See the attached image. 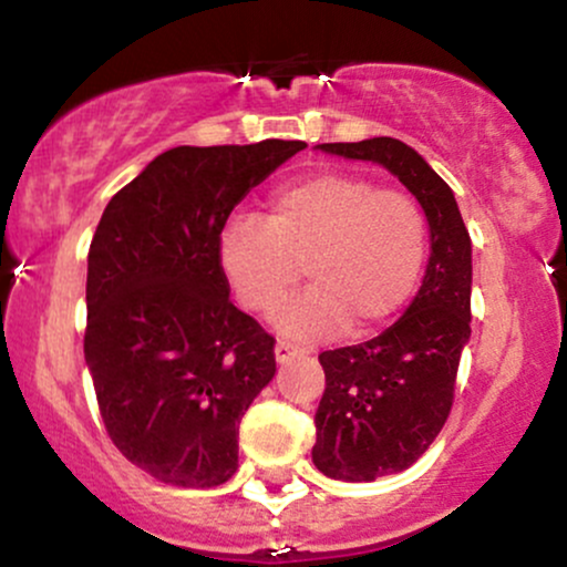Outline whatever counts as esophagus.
I'll list each match as a JSON object with an SVG mask.
<instances>
[{
	"label": "esophagus",
	"mask_w": 567,
	"mask_h": 567,
	"mask_svg": "<svg viewBox=\"0 0 567 567\" xmlns=\"http://www.w3.org/2000/svg\"><path fill=\"white\" fill-rule=\"evenodd\" d=\"M298 354H301V351H298L296 347H292V343H288V341H277V347H275V357H277L279 365H285V362L296 360Z\"/></svg>",
	"instance_id": "esophagus-1"
}]
</instances>
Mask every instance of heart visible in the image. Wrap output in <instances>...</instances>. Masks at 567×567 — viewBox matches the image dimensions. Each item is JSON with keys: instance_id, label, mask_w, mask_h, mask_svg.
Returning a JSON list of instances; mask_svg holds the SVG:
<instances>
[{"instance_id": "heart-1", "label": "heart", "mask_w": 567, "mask_h": 567, "mask_svg": "<svg viewBox=\"0 0 567 567\" xmlns=\"http://www.w3.org/2000/svg\"><path fill=\"white\" fill-rule=\"evenodd\" d=\"M426 216L410 194L360 173H315L277 188L269 220L234 216L218 264L245 309L269 315L303 275L311 288L285 303L275 328L322 341L368 336L413 296L426 261Z\"/></svg>"}]
</instances>
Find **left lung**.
Returning <instances> with one entry per match:
<instances>
[{"mask_svg":"<svg viewBox=\"0 0 567 567\" xmlns=\"http://www.w3.org/2000/svg\"><path fill=\"white\" fill-rule=\"evenodd\" d=\"M317 148L386 167L429 224L426 275L405 315L365 343L320 354L324 394L311 461L324 477L373 483L419 461L451 413L472 336V239L453 188L408 143L381 135Z\"/></svg>","mask_w":567,"mask_h":567,"instance_id":"left-lung-1","label":"left lung"}]
</instances>
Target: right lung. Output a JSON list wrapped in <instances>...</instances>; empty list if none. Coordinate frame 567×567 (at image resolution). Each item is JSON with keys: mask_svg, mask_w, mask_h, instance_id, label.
<instances>
[{"mask_svg": "<svg viewBox=\"0 0 567 567\" xmlns=\"http://www.w3.org/2000/svg\"><path fill=\"white\" fill-rule=\"evenodd\" d=\"M303 141L175 146L114 194L87 256L84 362L109 437L165 485L237 472L239 421L275 379V338L229 301L218 234Z\"/></svg>", "mask_w": 567, "mask_h": 567, "instance_id": "right-lung-1", "label": "right lung"}]
</instances>
